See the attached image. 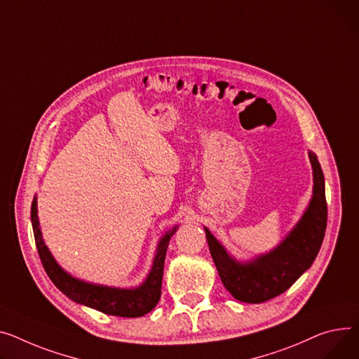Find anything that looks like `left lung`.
Here are the masks:
<instances>
[{
  "mask_svg": "<svg viewBox=\"0 0 359 359\" xmlns=\"http://www.w3.org/2000/svg\"><path fill=\"white\" fill-rule=\"evenodd\" d=\"M313 167V198L303 218L290 235L270 254L261 255L248 264L233 261L206 228V240L212 259L225 289L240 302L264 303L290 289L293 283L313 264L322 247L327 205L325 177L318 157L309 153Z\"/></svg>",
  "mask_w": 359,
  "mask_h": 359,
  "instance_id": "left-lung-1",
  "label": "left lung"
}]
</instances>
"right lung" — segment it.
Here are the masks:
<instances>
[{
  "instance_id": "right-lung-1",
  "label": "right lung",
  "mask_w": 359,
  "mask_h": 359,
  "mask_svg": "<svg viewBox=\"0 0 359 359\" xmlns=\"http://www.w3.org/2000/svg\"><path fill=\"white\" fill-rule=\"evenodd\" d=\"M32 225L34 232L36 247L47 276H49V278L53 281L56 287L63 294H66L70 300L85 304L92 309H97L102 313L119 316V318L144 316L146 313L151 312V310L156 307V304L158 303L160 294H161V280H163L165 251H167V247H169L170 238L176 232V228H173L170 232H167L161 238L151 271L147 280L142 283V285H140V287L134 290H119V289L104 287V285H93V284L83 283L81 280L70 277L57 266V262L55 261V258L52 257V254L49 252V250H47V247L41 240V232H40L39 219H37L36 198L33 199V203H32Z\"/></svg>"
}]
</instances>
